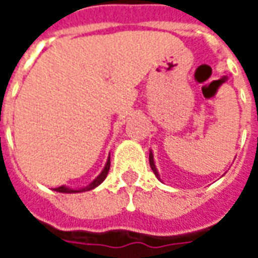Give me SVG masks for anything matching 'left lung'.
<instances>
[{
  "label": "left lung",
  "instance_id": "8db88e82",
  "mask_svg": "<svg viewBox=\"0 0 258 258\" xmlns=\"http://www.w3.org/2000/svg\"><path fill=\"white\" fill-rule=\"evenodd\" d=\"M149 164H151V168H152V171L155 173V175H156L157 178L160 179V175H159V171H157V168H156V164H155V160H153V153H149Z\"/></svg>",
  "mask_w": 258,
  "mask_h": 258
}]
</instances>
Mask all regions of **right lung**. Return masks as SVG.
Here are the masks:
<instances>
[{
	"label": "right lung",
	"instance_id": "obj_1",
	"mask_svg": "<svg viewBox=\"0 0 258 258\" xmlns=\"http://www.w3.org/2000/svg\"><path fill=\"white\" fill-rule=\"evenodd\" d=\"M109 168H110V156L107 157V162H106V164H105L103 170L101 171V174H99V175H98V177H96V178L94 179V181H92L90 185H87V186H84V188H80V189H72V188H69V186H64V185H62V186L55 188L53 190L60 192V194H79V192H87V190L94 189V188H96L98 185H101L102 182L105 181L107 173H109Z\"/></svg>",
	"mask_w": 258,
	"mask_h": 258
}]
</instances>
